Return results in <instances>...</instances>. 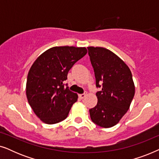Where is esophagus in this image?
I'll return each instance as SVG.
<instances>
[{
    "label": "esophagus",
    "instance_id": "esophagus-1",
    "mask_svg": "<svg viewBox=\"0 0 159 159\" xmlns=\"http://www.w3.org/2000/svg\"><path fill=\"white\" fill-rule=\"evenodd\" d=\"M86 95H87V93H83V94H80V95H79V97H80L81 99H83L84 98L86 97Z\"/></svg>",
    "mask_w": 159,
    "mask_h": 159
}]
</instances>
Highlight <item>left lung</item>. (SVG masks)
Returning <instances> with one entry per match:
<instances>
[{
    "label": "left lung",
    "mask_w": 159,
    "mask_h": 159,
    "mask_svg": "<svg viewBox=\"0 0 159 159\" xmlns=\"http://www.w3.org/2000/svg\"><path fill=\"white\" fill-rule=\"evenodd\" d=\"M94 69L97 105L89 110L91 120L100 127H114L127 112L135 92L130 69L123 60L110 50L88 47Z\"/></svg>",
    "instance_id": "obj_1"
}]
</instances>
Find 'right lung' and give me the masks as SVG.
<instances>
[{
	"mask_svg": "<svg viewBox=\"0 0 159 159\" xmlns=\"http://www.w3.org/2000/svg\"><path fill=\"white\" fill-rule=\"evenodd\" d=\"M88 53L86 48L56 46L39 56L28 72L26 95L36 116L53 125L68 116L77 93L64 87L69 71Z\"/></svg>",
	"mask_w": 159,
	"mask_h": 159,
	"instance_id": "add662e5",
	"label": "right lung"
}]
</instances>
